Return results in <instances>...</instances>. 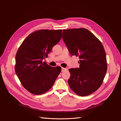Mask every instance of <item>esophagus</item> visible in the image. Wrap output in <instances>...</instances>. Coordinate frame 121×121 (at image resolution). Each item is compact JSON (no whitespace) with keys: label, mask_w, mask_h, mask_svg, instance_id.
I'll return each instance as SVG.
<instances>
[{"label":"esophagus","mask_w":121,"mask_h":121,"mask_svg":"<svg viewBox=\"0 0 121 121\" xmlns=\"http://www.w3.org/2000/svg\"><path fill=\"white\" fill-rule=\"evenodd\" d=\"M67 69L66 68H62V71H61V72H64V71H66L67 70Z\"/></svg>","instance_id":"34e87169"}]
</instances>
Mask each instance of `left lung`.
I'll return each mask as SVG.
<instances>
[{
	"label": "left lung",
	"mask_w": 121,
	"mask_h": 121,
	"mask_svg": "<svg viewBox=\"0 0 121 121\" xmlns=\"http://www.w3.org/2000/svg\"><path fill=\"white\" fill-rule=\"evenodd\" d=\"M63 40L72 55L78 56L79 68L69 69V87L80 96L89 95L102 84L107 71L106 53L102 43L85 28L63 31Z\"/></svg>",
	"instance_id": "8db88e82"
}]
</instances>
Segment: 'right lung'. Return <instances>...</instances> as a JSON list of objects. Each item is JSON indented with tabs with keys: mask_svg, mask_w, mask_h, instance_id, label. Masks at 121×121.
Wrapping results in <instances>:
<instances>
[{
	"mask_svg": "<svg viewBox=\"0 0 121 121\" xmlns=\"http://www.w3.org/2000/svg\"><path fill=\"white\" fill-rule=\"evenodd\" d=\"M62 36L61 29L38 30L28 36L18 48L15 72L23 87L31 93L39 95L48 91L60 73V67H52L43 60Z\"/></svg>",
	"mask_w": 121,
	"mask_h": 121,
	"instance_id": "add662e5",
	"label": "right lung"
}]
</instances>
